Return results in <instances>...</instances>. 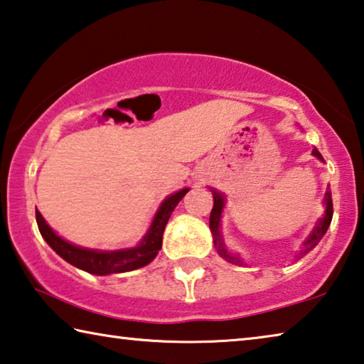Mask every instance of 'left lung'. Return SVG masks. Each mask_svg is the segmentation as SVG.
Instances as JSON below:
<instances>
[{"label": "left lung", "instance_id": "obj_1", "mask_svg": "<svg viewBox=\"0 0 364 364\" xmlns=\"http://www.w3.org/2000/svg\"><path fill=\"white\" fill-rule=\"evenodd\" d=\"M313 154L316 156L319 161H324L323 156H321V153L314 148ZM213 198H214V205H213V210H211V216H210V229H211V234H213V242H214V247L218 248V253L223 256L224 259H228L229 263L232 264H242L243 261L238 258L237 255L230 253L228 247L224 245V240H223V235H221V230H219V225H221V216H223V210H224V195H221L216 190H213ZM324 203H326V211H324V216L319 219V223L316 224V228L313 229L311 234L306 238L305 242H303V250L300 252V255H306L308 252H311V250L318 245L321 238L324 237V234L327 232V228L331 225L332 221V214H333V208H332V196L331 192L327 190L326 196H324Z\"/></svg>", "mask_w": 364, "mask_h": 364}]
</instances>
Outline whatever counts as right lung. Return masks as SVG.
Returning a JSON list of instances; mask_svg holds the SVG:
<instances>
[{
	"instance_id": "add662e5",
	"label": "right lung",
	"mask_w": 364,
	"mask_h": 364,
	"mask_svg": "<svg viewBox=\"0 0 364 364\" xmlns=\"http://www.w3.org/2000/svg\"><path fill=\"white\" fill-rule=\"evenodd\" d=\"M188 188L178 190V192L169 195L161 203L158 213L154 214L150 229H148L139 245L126 250H114V252H101V250H88L73 245V243L65 242L64 238L56 235V232L46 224L38 210L35 211V218H37L41 237L45 238L48 245L55 250L63 259L75 267H79L82 271L97 274V276H108V274L139 269V267L146 266L156 258L161 245H163L166 224H168L174 208L186 196Z\"/></svg>"
}]
</instances>
